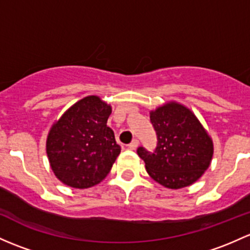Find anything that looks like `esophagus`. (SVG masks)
<instances>
[{"label":"esophagus","mask_w":250,"mask_h":250,"mask_svg":"<svg viewBox=\"0 0 250 250\" xmlns=\"http://www.w3.org/2000/svg\"><path fill=\"white\" fill-rule=\"evenodd\" d=\"M138 146H139V140H138V139H134L132 143H130L129 145H128V147H129L130 149H135Z\"/></svg>","instance_id":"1"}]
</instances>
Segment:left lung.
Returning a JSON list of instances; mask_svg holds the SVG:
<instances>
[{
  "mask_svg": "<svg viewBox=\"0 0 250 250\" xmlns=\"http://www.w3.org/2000/svg\"><path fill=\"white\" fill-rule=\"evenodd\" d=\"M157 134L154 151L138 147L148 175L170 189L190 186L209 167L213 143L195 115L183 105L167 103L151 111Z\"/></svg>",
  "mask_w": 250,
  "mask_h": 250,
  "instance_id": "1",
  "label": "left lung"
}]
</instances>
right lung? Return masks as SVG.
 Masks as SVG:
<instances>
[{
	"mask_svg": "<svg viewBox=\"0 0 250 250\" xmlns=\"http://www.w3.org/2000/svg\"><path fill=\"white\" fill-rule=\"evenodd\" d=\"M110 105L99 97L79 101L52 125L46 153L52 171L64 185L85 189L106 177L121 152L106 122Z\"/></svg>",
	"mask_w": 250,
	"mask_h": 250,
	"instance_id": "obj_1",
	"label": "right lung"
}]
</instances>
